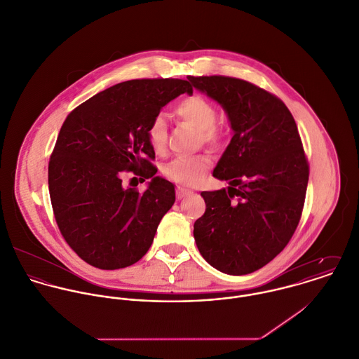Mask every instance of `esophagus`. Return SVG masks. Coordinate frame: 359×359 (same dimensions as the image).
<instances>
[{"instance_id":"esophagus-1","label":"esophagus","mask_w":359,"mask_h":359,"mask_svg":"<svg viewBox=\"0 0 359 359\" xmlns=\"http://www.w3.org/2000/svg\"><path fill=\"white\" fill-rule=\"evenodd\" d=\"M175 191H177V198H178L180 201L188 198V196L192 194L191 191H188V189H185V188H181V187H178Z\"/></svg>"}]
</instances>
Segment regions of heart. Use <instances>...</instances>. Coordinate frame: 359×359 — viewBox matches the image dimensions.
Here are the masks:
<instances>
[{"instance_id":"obj_1","label":"heart","mask_w":359,"mask_h":359,"mask_svg":"<svg viewBox=\"0 0 359 359\" xmlns=\"http://www.w3.org/2000/svg\"><path fill=\"white\" fill-rule=\"evenodd\" d=\"M174 114L189 125H192L199 133V144L203 143L212 149H220L224 143V129L217 123V109L212 100L202 95H192L182 99L174 107ZM147 139L151 149L157 154H163L167 149L168 130L163 117H154L147 126ZM212 160L208 156L194 157H177L170 161L163 172L165 178L181 185H196L199 184L209 168Z\"/></svg>"}]
</instances>
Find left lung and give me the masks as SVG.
<instances>
[{
    "mask_svg": "<svg viewBox=\"0 0 359 359\" xmlns=\"http://www.w3.org/2000/svg\"><path fill=\"white\" fill-rule=\"evenodd\" d=\"M188 81L223 106L234 130L213 171L230 187L201 194L206 212L194 237L209 264L249 274L287 246L301 220L309 178L302 140L290 110L270 92L223 75Z\"/></svg>",
    "mask_w": 359,
    "mask_h": 359,
    "instance_id": "obj_1",
    "label": "left lung"
}]
</instances>
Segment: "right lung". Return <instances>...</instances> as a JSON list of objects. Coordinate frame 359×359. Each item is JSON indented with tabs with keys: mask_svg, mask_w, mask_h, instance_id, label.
I'll use <instances>...</instances> for the list:
<instances>
[{
	"mask_svg": "<svg viewBox=\"0 0 359 359\" xmlns=\"http://www.w3.org/2000/svg\"><path fill=\"white\" fill-rule=\"evenodd\" d=\"M185 92L192 86L182 79L126 81L64 121L48 163L50 199L62 237L90 266L116 270L136 263L174 205V185L154 175L147 126ZM123 172L152 181L144 193L123 189Z\"/></svg>",
	"mask_w": 359,
	"mask_h": 359,
	"instance_id": "add662e5",
	"label": "right lung"
}]
</instances>
